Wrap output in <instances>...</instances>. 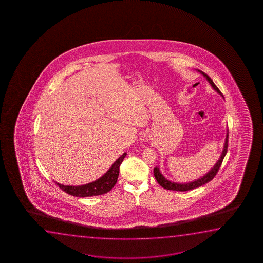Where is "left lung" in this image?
I'll list each match as a JSON object with an SVG mask.
<instances>
[{
	"label": "left lung",
	"instance_id": "left-lung-1",
	"mask_svg": "<svg viewBox=\"0 0 263 263\" xmlns=\"http://www.w3.org/2000/svg\"><path fill=\"white\" fill-rule=\"evenodd\" d=\"M198 71L201 74L205 76V79L208 80V82L211 84L213 89L217 91L223 98V94L221 93L219 89L216 87L212 79L208 74H205V72H201L199 70H198ZM227 149H228V130H227V137H226V142H224V145H223V151H222V154L220 155L219 160L217 161V162L214 165L212 169L210 170L209 173L205 174L204 176L199 178L198 180H193V181H191V182H187V183H178V182H173V181L167 180L165 177L163 176L162 173H161L158 167H155V169H154V175H155V180H157V182L162 187H164L166 190H169V191H187L196 189V187H200L202 185L208 183L209 181L212 180L214 177L216 176V173H217L218 170H219L220 166L222 164L223 158H224V156L227 155Z\"/></svg>",
	"mask_w": 263,
	"mask_h": 263
}]
</instances>
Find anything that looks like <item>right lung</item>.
I'll return each mask as SVG.
<instances>
[{
  "label": "right lung",
  "mask_w": 263,
  "mask_h": 263,
  "mask_svg": "<svg viewBox=\"0 0 263 263\" xmlns=\"http://www.w3.org/2000/svg\"><path fill=\"white\" fill-rule=\"evenodd\" d=\"M126 153H124L119 158L116 160L115 162L112 164L111 167L108 169V172L104 175L94 180L90 183L81 185V186H65L62 184L55 182L58 187L62 191H65L68 194L74 196V197H91V196H99V195L105 194L109 191H111L112 187L115 186L117 180L119 178V166L122 163L123 160L126 157Z\"/></svg>",
  "instance_id": "obj_1"
}]
</instances>
